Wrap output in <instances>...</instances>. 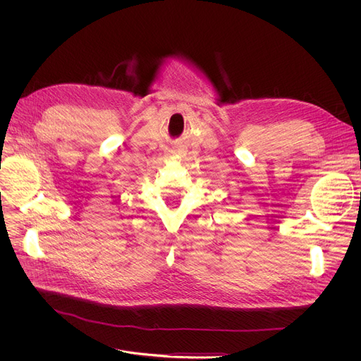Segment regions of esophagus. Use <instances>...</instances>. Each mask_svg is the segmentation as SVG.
Here are the masks:
<instances>
[{"instance_id":"esophagus-1","label":"esophagus","mask_w":361,"mask_h":361,"mask_svg":"<svg viewBox=\"0 0 361 361\" xmlns=\"http://www.w3.org/2000/svg\"><path fill=\"white\" fill-rule=\"evenodd\" d=\"M176 152H177V150H176Z\"/></svg>"}]
</instances>
